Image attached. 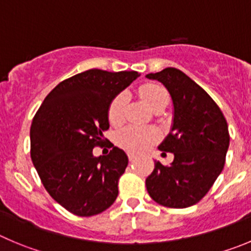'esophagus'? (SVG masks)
<instances>
[{"label": "esophagus", "mask_w": 251, "mask_h": 251, "mask_svg": "<svg viewBox=\"0 0 251 251\" xmlns=\"http://www.w3.org/2000/svg\"><path fill=\"white\" fill-rule=\"evenodd\" d=\"M136 160H137V157L135 156V154H132V153L128 154V161H130V162H135Z\"/></svg>", "instance_id": "esophagus-1"}]
</instances>
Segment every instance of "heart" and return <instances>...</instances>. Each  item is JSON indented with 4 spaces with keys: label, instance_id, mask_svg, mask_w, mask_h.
Instances as JSON below:
<instances>
[{
    "label": "heart",
    "instance_id": "heart-1",
    "mask_svg": "<svg viewBox=\"0 0 251 251\" xmlns=\"http://www.w3.org/2000/svg\"><path fill=\"white\" fill-rule=\"evenodd\" d=\"M141 99L146 102L151 110L160 105H167L168 94L162 85L149 83L139 89ZM124 107H125V95L119 94L107 107V119L111 125H120L124 121ZM158 140V132L151 127L128 126L118 133L116 141L130 153H142L147 151Z\"/></svg>",
    "mask_w": 251,
    "mask_h": 251
}]
</instances>
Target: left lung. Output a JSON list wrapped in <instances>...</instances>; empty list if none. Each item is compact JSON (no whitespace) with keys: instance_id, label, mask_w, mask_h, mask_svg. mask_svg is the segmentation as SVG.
I'll use <instances>...</instances> for the list:
<instances>
[{"instance_id":"obj_1","label":"left lung","mask_w":251,"mask_h":251,"mask_svg":"<svg viewBox=\"0 0 251 251\" xmlns=\"http://www.w3.org/2000/svg\"><path fill=\"white\" fill-rule=\"evenodd\" d=\"M146 78L161 81L175 107L173 126L161 151L175 154L171 166L156 161L146 178L154 202L167 208H187L200 202L223 171L229 147L228 124L204 89L176 68Z\"/></svg>"}]
</instances>
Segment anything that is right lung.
<instances>
[{
  "label": "right lung",
  "mask_w": 251,
  "mask_h": 251,
  "mask_svg": "<svg viewBox=\"0 0 251 251\" xmlns=\"http://www.w3.org/2000/svg\"><path fill=\"white\" fill-rule=\"evenodd\" d=\"M140 74L90 69L58 84L30 125V158L50 197L79 217L106 210L119 194L128 158L119 147L94 157L107 141V107Z\"/></svg>",
  "instance_id": "right-lung-1"
}]
</instances>
